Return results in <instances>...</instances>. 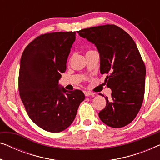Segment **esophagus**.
<instances>
[{"label": "esophagus", "instance_id": "obj_1", "mask_svg": "<svg viewBox=\"0 0 160 160\" xmlns=\"http://www.w3.org/2000/svg\"><path fill=\"white\" fill-rule=\"evenodd\" d=\"M84 95L86 97H89V96H92V97H94L95 96V94L93 92H88V91H86L84 92Z\"/></svg>", "mask_w": 160, "mask_h": 160}]
</instances>
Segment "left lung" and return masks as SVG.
Returning a JSON list of instances; mask_svg holds the SVG:
<instances>
[{"mask_svg":"<svg viewBox=\"0 0 160 160\" xmlns=\"http://www.w3.org/2000/svg\"><path fill=\"white\" fill-rule=\"evenodd\" d=\"M97 48L100 71L107 73L105 82L111 89V98L98 113L106 125L119 128L136 117L143 103L146 68L135 41L114 25L92 27L77 31Z\"/></svg>","mask_w":160,"mask_h":160,"instance_id":"1","label":"left lung"}]
</instances>
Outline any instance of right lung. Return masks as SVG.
<instances>
[{
    "mask_svg": "<svg viewBox=\"0 0 160 160\" xmlns=\"http://www.w3.org/2000/svg\"><path fill=\"white\" fill-rule=\"evenodd\" d=\"M76 40L75 32L41 35L29 43L20 60L19 92L29 117L43 130H65L73 123L85 96L59 84Z\"/></svg>",
    "mask_w": 160,
    "mask_h": 160,
    "instance_id": "obj_1",
    "label": "right lung"
}]
</instances>
